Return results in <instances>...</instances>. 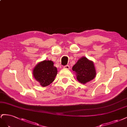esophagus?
I'll return each mask as SVG.
<instances>
[{"mask_svg":"<svg viewBox=\"0 0 127 127\" xmlns=\"http://www.w3.org/2000/svg\"><path fill=\"white\" fill-rule=\"evenodd\" d=\"M63 67L64 68H66V69H70V66L68 65H65V66H64Z\"/></svg>","mask_w":127,"mask_h":127,"instance_id":"obj_1","label":"esophagus"}]
</instances>
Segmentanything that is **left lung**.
<instances>
[{"label": "left lung", "mask_w": 127, "mask_h": 127, "mask_svg": "<svg viewBox=\"0 0 127 127\" xmlns=\"http://www.w3.org/2000/svg\"><path fill=\"white\" fill-rule=\"evenodd\" d=\"M72 70L75 72L78 80L84 84L92 80L96 74L94 63L85 57L78 61L72 67Z\"/></svg>", "instance_id": "1"}]
</instances>
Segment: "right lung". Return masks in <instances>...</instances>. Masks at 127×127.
I'll return each instance as SVG.
<instances>
[{"mask_svg": "<svg viewBox=\"0 0 127 127\" xmlns=\"http://www.w3.org/2000/svg\"><path fill=\"white\" fill-rule=\"evenodd\" d=\"M57 68L52 61H43L34 68L33 74L41 86L46 87L52 83L57 75Z\"/></svg>", "mask_w": 127, "mask_h": 127, "instance_id": "add662e5", "label": "right lung"}]
</instances>
